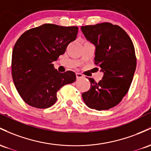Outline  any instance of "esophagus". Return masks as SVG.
I'll list each match as a JSON object with an SVG mask.
<instances>
[{"mask_svg":"<svg viewBox=\"0 0 151 151\" xmlns=\"http://www.w3.org/2000/svg\"><path fill=\"white\" fill-rule=\"evenodd\" d=\"M76 78H77V79L82 78H83V77H84L83 75V74L80 73H76Z\"/></svg>","mask_w":151,"mask_h":151,"instance_id":"esophagus-1","label":"esophagus"}]
</instances>
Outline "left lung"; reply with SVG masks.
<instances>
[{
  "mask_svg": "<svg viewBox=\"0 0 151 151\" xmlns=\"http://www.w3.org/2000/svg\"><path fill=\"white\" fill-rule=\"evenodd\" d=\"M88 41L96 46L95 64L103 72L96 83L89 78L91 88L82 94L86 106L98 111L118 105L130 88L136 68L133 42L123 28L110 23L81 27Z\"/></svg>",
  "mask_w": 151,
  "mask_h": 151,
  "instance_id": "8db88e82",
  "label": "left lung"
}]
</instances>
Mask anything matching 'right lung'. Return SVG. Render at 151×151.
Returning <instances> with one entry per match:
<instances>
[{
	"label": "right lung",
	"mask_w": 151,
	"mask_h": 151,
	"mask_svg": "<svg viewBox=\"0 0 151 151\" xmlns=\"http://www.w3.org/2000/svg\"><path fill=\"white\" fill-rule=\"evenodd\" d=\"M77 26L43 24L21 35L12 53V77L17 91L27 104L47 108L57 101V92L76 81V73H59L53 61L65 53L77 37Z\"/></svg>",
	"instance_id": "add662e5"
}]
</instances>
